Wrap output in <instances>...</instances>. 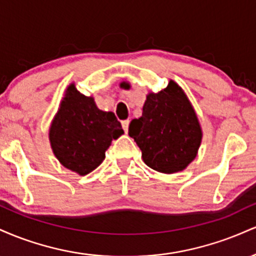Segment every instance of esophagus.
Segmentation results:
<instances>
[{"label":"esophagus","instance_id":"1","mask_svg":"<svg viewBox=\"0 0 256 256\" xmlns=\"http://www.w3.org/2000/svg\"><path fill=\"white\" fill-rule=\"evenodd\" d=\"M128 124H130V120H122V128H124V131H125V134H128Z\"/></svg>","mask_w":256,"mask_h":256}]
</instances>
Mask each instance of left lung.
<instances>
[{
    "mask_svg": "<svg viewBox=\"0 0 256 256\" xmlns=\"http://www.w3.org/2000/svg\"><path fill=\"white\" fill-rule=\"evenodd\" d=\"M128 134L142 150L146 166L161 173L183 171L201 144V126L183 90L174 82L149 94L142 116L134 119Z\"/></svg>",
    "mask_w": 256,
    "mask_h": 256,
    "instance_id": "obj_1",
    "label": "left lung"
}]
</instances>
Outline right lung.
Masks as SVG:
<instances>
[{"mask_svg": "<svg viewBox=\"0 0 256 256\" xmlns=\"http://www.w3.org/2000/svg\"><path fill=\"white\" fill-rule=\"evenodd\" d=\"M124 134L113 112L100 110L92 98L70 85L49 132L55 156L66 168L85 176L98 167L112 140Z\"/></svg>", "mask_w": 256, "mask_h": 256, "instance_id": "obj_1", "label": "right lung"}]
</instances>
